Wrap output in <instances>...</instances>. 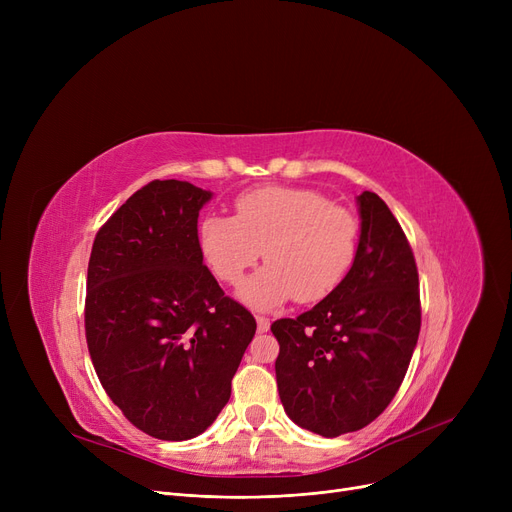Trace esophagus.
Listing matches in <instances>:
<instances>
[{"label": "esophagus", "instance_id": "34e87169", "mask_svg": "<svg viewBox=\"0 0 512 512\" xmlns=\"http://www.w3.org/2000/svg\"><path fill=\"white\" fill-rule=\"evenodd\" d=\"M255 319H257V332H259V334H263V332L270 330V319L263 317V315H257Z\"/></svg>", "mask_w": 512, "mask_h": 512}]
</instances>
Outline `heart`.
<instances>
[{"label": "heart", "mask_w": 512, "mask_h": 512, "mask_svg": "<svg viewBox=\"0 0 512 512\" xmlns=\"http://www.w3.org/2000/svg\"><path fill=\"white\" fill-rule=\"evenodd\" d=\"M199 247L213 276L238 284L251 267L267 263L240 286L253 309L288 299L324 301L351 274L359 253V220L313 188L261 186L234 199V215L203 220Z\"/></svg>", "instance_id": "b5f03b06"}]
</instances>
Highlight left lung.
Instances as JSON below:
<instances>
[{
	"instance_id": "1",
	"label": "left lung",
	"mask_w": 512,
	"mask_h": 512,
	"mask_svg": "<svg viewBox=\"0 0 512 512\" xmlns=\"http://www.w3.org/2000/svg\"><path fill=\"white\" fill-rule=\"evenodd\" d=\"M361 238L351 274L299 317L272 324L278 392L288 417L324 438L378 419L409 369L421 328L419 274L390 207L359 195Z\"/></svg>"
}]
</instances>
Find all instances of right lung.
Returning a JSON list of instances; mask_svg holds the SVG:
<instances>
[{"label":"right lung","instance_id":"right-lung-1","mask_svg":"<svg viewBox=\"0 0 512 512\" xmlns=\"http://www.w3.org/2000/svg\"><path fill=\"white\" fill-rule=\"evenodd\" d=\"M209 199L191 182L151 180L112 213L91 249L93 367L122 415L157 440L205 432L257 330L203 263L197 220Z\"/></svg>","mask_w":512,"mask_h":512}]
</instances>
